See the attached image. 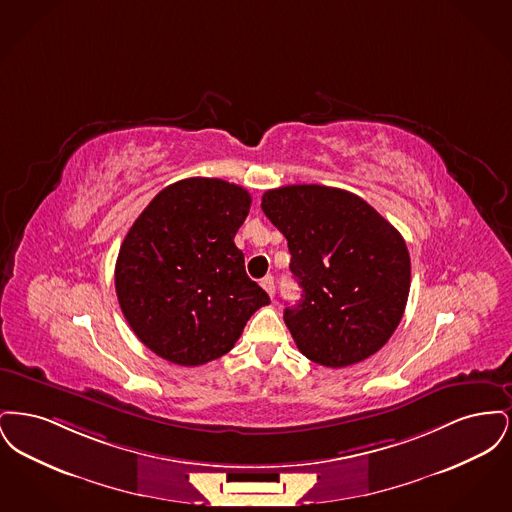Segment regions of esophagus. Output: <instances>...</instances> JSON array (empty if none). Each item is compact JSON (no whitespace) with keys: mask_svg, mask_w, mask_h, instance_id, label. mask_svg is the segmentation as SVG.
I'll return each mask as SVG.
<instances>
[{"mask_svg":"<svg viewBox=\"0 0 512 512\" xmlns=\"http://www.w3.org/2000/svg\"><path fill=\"white\" fill-rule=\"evenodd\" d=\"M261 286H263V290H265L270 297H274V278H272L270 274L261 280Z\"/></svg>","mask_w":512,"mask_h":512,"instance_id":"34e87169","label":"esophagus"}]
</instances>
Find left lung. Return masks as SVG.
I'll return each instance as SVG.
<instances>
[{
	"label": "left lung",
	"instance_id": "left-lung-1",
	"mask_svg": "<svg viewBox=\"0 0 512 512\" xmlns=\"http://www.w3.org/2000/svg\"><path fill=\"white\" fill-rule=\"evenodd\" d=\"M261 207L284 234L301 288L284 322L299 351L330 368L355 365L386 345L411 288L403 236L359 195L318 184L268 190Z\"/></svg>",
	"mask_w": 512,
	"mask_h": 512
}]
</instances>
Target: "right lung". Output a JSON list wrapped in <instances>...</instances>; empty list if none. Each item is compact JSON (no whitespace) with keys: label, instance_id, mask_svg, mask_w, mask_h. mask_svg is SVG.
Segmentation results:
<instances>
[{"label":"right lung","instance_id":"obj_1","mask_svg":"<svg viewBox=\"0 0 512 512\" xmlns=\"http://www.w3.org/2000/svg\"><path fill=\"white\" fill-rule=\"evenodd\" d=\"M249 207L242 186L186 178L155 195L128 230L115 288L126 322L155 355L182 366L215 361L270 303L234 244Z\"/></svg>","mask_w":512,"mask_h":512}]
</instances>
